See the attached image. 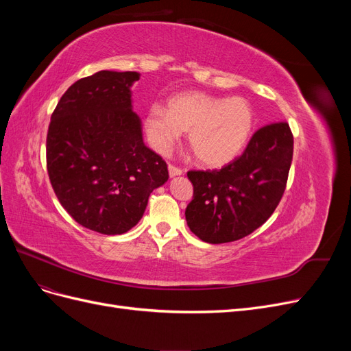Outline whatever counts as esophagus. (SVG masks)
Wrapping results in <instances>:
<instances>
[{
    "mask_svg": "<svg viewBox=\"0 0 351 351\" xmlns=\"http://www.w3.org/2000/svg\"><path fill=\"white\" fill-rule=\"evenodd\" d=\"M168 174H169V177H177V176H182L183 174V169H180L178 167H174V165H171L169 164L168 165Z\"/></svg>",
    "mask_w": 351,
    "mask_h": 351,
    "instance_id": "1",
    "label": "esophagus"
}]
</instances>
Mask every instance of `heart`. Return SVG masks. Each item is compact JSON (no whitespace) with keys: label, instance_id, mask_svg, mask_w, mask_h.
I'll list each match as a JSON object with an SVG mask.
<instances>
[{"label":"heart","instance_id":"b5f03b06","mask_svg":"<svg viewBox=\"0 0 351 351\" xmlns=\"http://www.w3.org/2000/svg\"><path fill=\"white\" fill-rule=\"evenodd\" d=\"M253 125L254 111L247 99L200 90L176 93L167 108L154 105L145 115L147 141L158 152L167 154L189 130L187 141L197 161L212 168L227 165L241 154Z\"/></svg>","mask_w":351,"mask_h":351}]
</instances>
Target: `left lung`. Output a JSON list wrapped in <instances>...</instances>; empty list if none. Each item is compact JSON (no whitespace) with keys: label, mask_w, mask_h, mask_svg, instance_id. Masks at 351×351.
Here are the masks:
<instances>
[{"label":"left lung","mask_w":351,"mask_h":351,"mask_svg":"<svg viewBox=\"0 0 351 351\" xmlns=\"http://www.w3.org/2000/svg\"><path fill=\"white\" fill-rule=\"evenodd\" d=\"M293 159L287 123L265 125L252 136L243 155L214 171H189L193 200L186 221L202 241H236L259 228L278 206Z\"/></svg>","instance_id":"obj_1"}]
</instances>
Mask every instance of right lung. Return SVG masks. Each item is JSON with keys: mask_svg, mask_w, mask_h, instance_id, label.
Wrapping results in <instances>:
<instances>
[{"mask_svg": "<svg viewBox=\"0 0 351 351\" xmlns=\"http://www.w3.org/2000/svg\"><path fill=\"white\" fill-rule=\"evenodd\" d=\"M137 71L101 70L73 83L52 112L47 167L52 189L71 218L107 236L124 234L147 199L168 180L164 159L143 142L133 112Z\"/></svg>", "mask_w": 351, "mask_h": 351, "instance_id": "right-lung-1", "label": "right lung"}]
</instances>
